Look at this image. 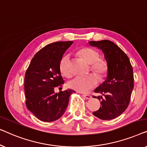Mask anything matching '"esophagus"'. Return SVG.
I'll return each mask as SVG.
<instances>
[{
  "label": "esophagus",
  "instance_id": "1",
  "mask_svg": "<svg viewBox=\"0 0 147 147\" xmlns=\"http://www.w3.org/2000/svg\"><path fill=\"white\" fill-rule=\"evenodd\" d=\"M82 96L84 97V98L86 99H90L92 98V96L90 94H82Z\"/></svg>",
  "mask_w": 147,
  "mask_h": 147
}]
</instances>
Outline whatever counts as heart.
Instances as JSON below:
<instances>
[{"mask_svg":"<svg viewBox=\"0 0 147 147\" xmlns=\"http://www.w3.org/2000/svg\"><path fill=\"white\" fill-rule=\"evenodd\" d=\"M78 55L86 63L90 64V69L100 80L105 78L108 74L109 67L105 60L100 59V54L88 47H84L78 51ZM59 70L61 74L67 77L71 75L70 69V55L65 54L59 61ZM94 74L85 76H76L68 82V86L71 89L80 92H86L92 89L98 82Z\"/></svg>","mask_w":147,"mask_h":147,"instance_id":"heart-1","label":"heart"}]
</instances>
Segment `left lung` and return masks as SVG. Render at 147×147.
I'll return each mask as SVG.
<instances>
[{
    "label": "left lung",
    "instance_id": "8db88e82",
    "mask_svg": "<svg viewBox=\"0 0 147 147\" xmlns=\"http://www.w3.org/2000/svg\"><path fill=\"white\" fill-rule=\"evenodd\" d=\"M105 55L109 71L107 79L94 90L102 96H95L101 107L92 113L102 120H111L121 115L129 106L134 87L133 70L127 55L112 41H90Z\"/></svg>",
    "mask_w": 147,
    "mask_h": 147
}]
</instances>
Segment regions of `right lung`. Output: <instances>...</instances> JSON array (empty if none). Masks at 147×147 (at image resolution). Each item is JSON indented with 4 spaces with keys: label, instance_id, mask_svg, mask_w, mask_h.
Here are the masks:
<instances>
[{
    "label": "right lung",
    "instance_id": "1",
    "mask_svg": "<svg viewBox=\"0 0 147 147\" xmlns=\"http://www.w3.org/2000/svg\"><path fill=\"white\" fill-rule=\"evenodd\" d=\"M73 41L47 45L35 54L25 73L24 92L27 109L43 122L57 121L63 115L69 96L74 91L69 89L55 93L56 87L64 83L59 61Z\"/></svg>",
    "mask_w": 147,
    "mask_h": 147
}]
</instances>
